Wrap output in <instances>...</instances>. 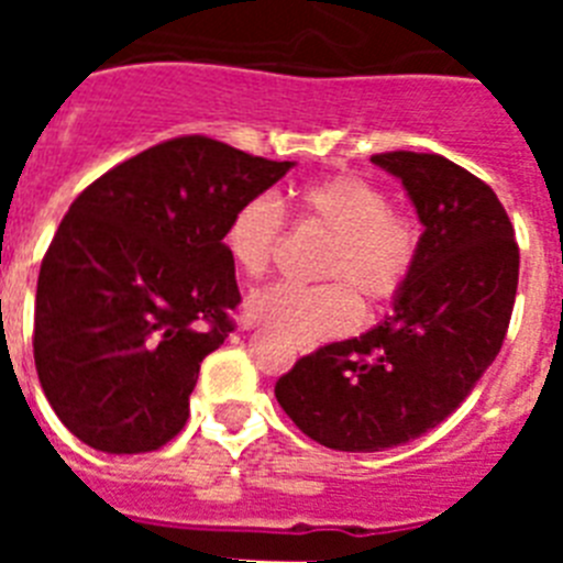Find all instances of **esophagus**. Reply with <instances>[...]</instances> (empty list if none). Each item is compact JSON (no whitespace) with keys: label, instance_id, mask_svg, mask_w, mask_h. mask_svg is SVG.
Masks as SVG:
<instances>
[{"label":"esophagus","instance_id":"obj_1","mask_svg":"<svg viewBox=\"0 0 563 563\" xmlns=\"http://www.w3.org/2000/svg\"><path fill=\"white\" fill-rule=\"evenodd\" d=\"M245 330H251V324H247V327H245Z\"/></svg>","mask_w":563,"mask_h":563}]
</instances>
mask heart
<instances>
[{"label": "heart", "instance_id": "b5f03b06", "mask_svg": "<svg viewBox=\"0 0 563 563\" xmlns=\"http://www.w3.org/2000/svg\"><path fill=\"white\" fill-rule=\"evenodd\" d=\"M298 220L330 233L312 287L276 285L256 292L247 316L287 341L310 346L352 330L366 307L389 305L406 287L417 258V228L391 211L386 194L357 174H335L296 194ZM282 239V211L271 197H253L231 213L222 247L242 276H265Z\"/></svg>", "mask_w": 563, "mask_h": 563}]
</instances>
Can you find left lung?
<instances>
[{
    "label": "left lung",
    "instance_id": "8db88e82",
    "mask_svg": "<svg viewBox=\"0 0 563 563\" xmlns=\"http://www.w3.org/2000/svg\"><path fill=\"white\" fill-rule=\"evenodd\" d=\"M409 194L422 236L380 324L327 343L278 377L276 400L335 451L395 449L437 429L499 355L519 285V245L494 188L440 154L372 157Z\"/></svg>",
    "mask_w": 563,
    "mask_h": 563
}]
</instances>
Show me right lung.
Returning a JSON list of instances; mask_svg holds the SVG:
<instances>
[{
  "instance_id": "right-lung-1",
  "label": "right lung",
  "mask_w": 563,
  "mask_h": 563,
  "mask_svg": "<svg viewBox=\"0 0 563 563\" xmlns=\"http://www.w3.org/2000/svg\"><path fill=\"white\" fill-rule=\"evenodd\" d=\"M292 166L191 134L69 206L38 273L33 355L49 406L89 449L146 454L180 434L239 305L222 231Z\"/></svg>"
}]
</instances>
